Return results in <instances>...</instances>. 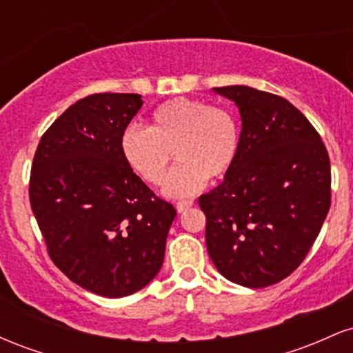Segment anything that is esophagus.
Here are the masks:
<instances>
[{"instance_id":"34e87169","label":"esophagus","mask_w":353,"mask_h":353,"mask_svg":"<svg viewBox=\"0 0 353 353\" xmlns=\"http://www.w3.org/2000/svg\"><path fill=\"white\" fill-rule=\"evenodd\" d=\"M194 205V201H181V202H177V205H176V209H177V212L179 214H182V212H185V210L188 209H190Z\"/></svg>"}]
</instances>
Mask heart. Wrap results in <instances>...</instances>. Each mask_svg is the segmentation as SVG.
Returning a JSON list of instances; mask_svg holds the SVG:
<instances>
[{"instance_id":"b5f03b06","label":"heart","mask_w":353,"mask_h":353,"mask_svg":"<svg viewBox=\"0 0 353 353\" xmlns=\"http://www.w3.org/2000/svg\"><path fill=\"white\" fill-rule=\"evenodd\" d=\"M241 132L234 116L204 101L176 98L156 108L149 129L128 125L119 139L125 164L148 184L164 181L174 156L179 165L164 185L169 197H189L209 177H224L236 164Z\"/></svg>"}]
</instances>
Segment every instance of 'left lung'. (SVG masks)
I'll use <instances>...</instances> for the list:
<instances>
[{
	"instance_id": "obj_1",
	"label": "left lung",
	"mask_w": 353,
	"mask_h": 353,
	"mask_svg": "<svg viewBox=\"0 0 353 353\" xmlns=\"http://www.w3.org/2000/svg\"><path fill=\"white\" fill-rule=\"evenodd\" d=\"M242 121L237 161L199 197L205 245L225 279L272 285L302 264L330 209V159L294 104L249 86L214 88Z\"/></svg>"
}]
</instances>
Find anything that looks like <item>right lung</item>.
Instances as JSON below:
<instances>
[{
    "label": "right lung",
    "mask_w": 353,
    "mask_h": 353,
    "mask_svg": "<svg viewBox=\"0 0 353 353\" xmlns=\"http://www.w3.org/2000/svg\"><path fill=\"white\" fill-rule=\"evenodd\" d=\"M141 106L139 94L79 99L44 132L31 168V209L51 261L103 297L131 295L156 277L176 217L121 154Z\"/></svg>",
    "instance_id": "right-lung-1"
}]
</instances>
